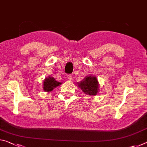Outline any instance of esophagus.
I'll use <instances>...</instances> for the list:
<instances>
[{
	"label": "esophagus",
	"mask_w": 147,
	"mask_h": 147,
	"mask_svg": "<svg viewBox=\"0 0 147 147\" xmlns=\"http://www.w3.org/2000/svg\"><path fill=\"white\" fill-rule=\"evenodd\" d=\"M67 78L69 79V80H72V79H73V78H72L71 74H69V75L67 76Z\"/></svg>",
	"instance_id": "obj_1"
}]
</instances>
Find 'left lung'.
Segmentation results:
<instances>
[{"instance_id":"1","label":"left lung","mask_w":147,"mask_h":147,"mask_svg":"<svg viewBox=\"0 0 147 147\" xmlns=\"http://www.w3.org/2000/svg\"><path fill=\"white\" fill-rule=\"evenodd\" d=\"M78 86L84 93L89 95H95L98 93V83L96 77L89 76L79 82Z\"/></svg>"}]
</instances>
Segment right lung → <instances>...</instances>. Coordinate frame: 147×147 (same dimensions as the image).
Returning <instances> with one entry per match:
<instances>
[{"label": "right lung", "mask_w": 147, "mask_h": 147, "mask_svg": "<svg viewBox=\"0 0 147 147\" xmlns=\"http://www.w3.org/2000/svg\"><path fill=\"white\" fill-rule=\"evenodd\" d=\"M60 82L56 81L53 77H49L45 80L43 82V89L45 91L50 92L53 90L54 88L61 85Z\"/></svg>", "instance_id": "add662e5"}]
</instances>
